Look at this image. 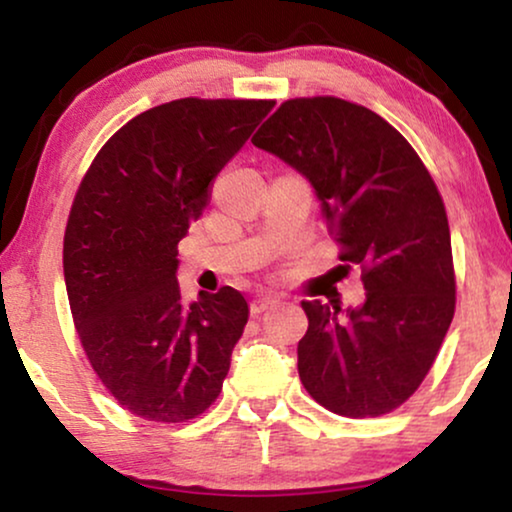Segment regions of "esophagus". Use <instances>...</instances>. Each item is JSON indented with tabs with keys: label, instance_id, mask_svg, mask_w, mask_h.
<instances>
[{
	"label": "esophagus",
	"instance_id": "1",
	"mask_svg": "<svg viewBox=\"0 0 512 512\" xmlns=\"http://www.w3.org/2000/svg\"><path fill=\"white\" fill-rule=\"evenodd\" d=\"M278 300H281V297L278 295H274V293H262V295H257L255 300L250 302V312L252 314H262L264 309H269V307H274V304H278Z\"/></svg>",
	"mask_w": 512,
	"mask_h": 512
}]
</instances>
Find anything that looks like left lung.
Listing matches in <instances>:
<instances>
[{"instance_id":"1","label":"left lung","mask_w":512,"mask_h":512,"mask_svg":"<svg viewBox=\"0 0 512 512\" xmlns=\"http://www.w3.org/2000/svg\"><path fill=\"white\" fill-rule=\"evenodd\" d=\"M252 144L314 186L340 260L364 271L359 307L302 302L304 390L338 416L390 413L423 383L454 319L451 234L435 181L390 122L335 96L281 103Z\"/></svg>"}]
</instances>
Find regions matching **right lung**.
Returning a JSON list of instances; mask_svg holds the SVG:
<instances>
[{
	"label": "right lung",
	"instance_id": "right-lung-1",
	"mask_svg": "<svg viewBox=\"0 0 512 512\" xmlns=\"http://www.w3.org/2000/svg\"><path fill=\"white\" fill-rule=\"evenodd\" d=\"M271 108L241 99L155 106L106 141L77 189L63 238L70 312L89 364L134 416L184 423L222 392L248 302L224 286L184 304L177 243Z\"/></svg>",
	"mask_w": 512,
	"mask_h": 512
}]
</instances>
